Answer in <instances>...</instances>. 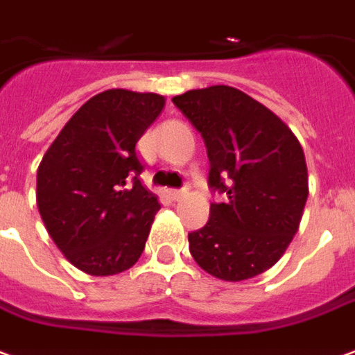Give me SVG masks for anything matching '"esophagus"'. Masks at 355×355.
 I'll use <instances>...</instances> for the list:
<instances>
[{"instance_id":"34e87169","label":"esophagus","mask_w":355,"mask_h":355,"mask_svg":"<svg viewBox=\"0 0 355 355\" xmlns=\"http://www.w3.org/2000/svg\"><path fill=\"white\" fill-rule=\"evenodd\" d=\"M185 193H187L185 189H172V191H170V196H172L174 200H180L181 196L185 195Z\"/></svg>"}]
</instances>
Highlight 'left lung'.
<instances>
[{
  "label": "left lung",
  "instance_id": "obj_1",
  "mask_svg": "<svg viewBox=\"0 0 355 355\" xmlns=\"http://www.w3.org/2000/svg\"><path fill=\"white\" fill-rule=\"evenodd\" d=\"M202 134L209 178L225 202L209 206L189 234L196 265L225 282H242L276 265L299 231L309 170L299 139L276 113L227 85L174 96Z\"/></svg>",
  "mask_w": 355,
  "mask_h": 355
}]
</instances>
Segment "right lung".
<instances>
[{
	"label": "right lung",
	"mask_w": 355,
	"mask_h": 355,
	"mask_svg": "<svg viewBox=\"0 0 355 355\" xmlns=\"http://www.w3.org/2000/svg\"><path fill=\"white\" fill-rule=\"evenodd\" d=\"M164 103V96L153 92L103 90L75 111L41 159V219L83 272H124L146 248L160 204L139 181L136 144Z\"/></svg>",
	"instance_id": "obj_1"
}]
</instances>
